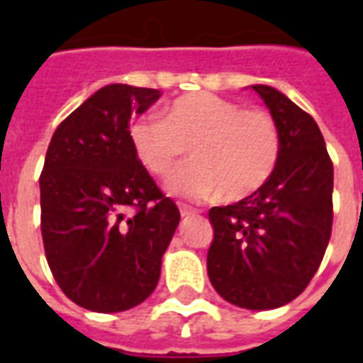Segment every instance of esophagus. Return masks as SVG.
I'll use <instances>...</instances> for the list:
<instances>
[{
    "instance_id": "34e87169",
    "label": "esophagus",
    "mask_w": 363,
    "mask_h": 363,
    "mask_svg": "<svg viewBox=\"0 0 363 363\" xmlns=\"http://www.w3.org/2000/svg\"><path fill=\"white\" fill-rule=\"evenodd\" d=\"M179 211H181L182 218H190V216L198 215V209H194V207H188V205H181V207H179Z\"/></svg>"
}]
</instances>
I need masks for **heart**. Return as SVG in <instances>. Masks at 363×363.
<instances>
[{"label":"heart","mask_w":363,"mask_h":363,"mask_svg":"<svg viewBox=\"0 0 363 363\" xmlns=\"http://www.w3.org/2000/svg\"><path fill=\"white\" fill-rule=\"evenodd\" d=\"M137 158L152 175L169 179L186 160L194 164L171 181L169 190L190 199H230L254 194L269 179L281 154L279 128L269 113L209 92L173 99L164 122L143 118L131 125Z\"/></svg>","instance_id":"1"}]
</instances>
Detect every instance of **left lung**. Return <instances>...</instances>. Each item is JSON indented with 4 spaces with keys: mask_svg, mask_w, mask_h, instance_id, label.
Segmentation results:
<instances>
[{
    "mask_svg": "<svg viewBox=\"0 0 363 363\" xmlns=\"http://www.w3.org/2000/svg\"><path fill=\"white\" fill-rule=\"evenodd\" d=\"M279 135L281 154L262 188L213 207L211 284L230 303L277 309L303 292L318 269L333 220V164L320 128L277 88L254 84Z\"/></svg>",
    "mask_w": 363,
    "mask_h": 363,
    "instance_id": "8db88e82",
    "label": "left lung"
}]
</instances>
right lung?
<instances>
[{"label":"right lung","mask_w":363,"mask_h":363,"mask_svg":"<svg viewBox=\"0 0 363 363\" xmlns=\"http://www.w3.org/2000/svg\"><path fill=\"white\" fill-rule=\"evenodd\" d=\"M162 96L107 84L56 128L41 188V233L62 292L88 311L121 313L154 292L181 213L139 162L130 121Z\"/></svg>","instance_id":"1"}]
</instances>
